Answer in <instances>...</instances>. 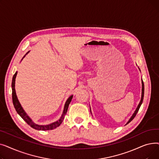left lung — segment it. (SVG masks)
Segmentation results:
<instances>
[{"label": "left lung", "mask_w": 159, "mask_h": 159, "mask_svg": "<svg viewBox=\"0 0 159 159\" xmlns=\"http://www.w3.org/2000/svg\"><path fill=\"white\" fill-rule=\"evenodd\" d=\"M140 70V69H139ZM144 82H143V79H142V95H141V99H140V102H139V105H138V106H137V107L136 108V110H135V112L133 113V114L132 115V116H131V118L129 119V120L128 121V122L126 124H126H128V123H129L133 119L135 118V116H136V115H137V112L139 111V108H140V106H141V104H142V103H143V98H144ZM90 111H91V108H90Z\"/></svg>", "instance_id": "left-lung-1"}]
</instances>
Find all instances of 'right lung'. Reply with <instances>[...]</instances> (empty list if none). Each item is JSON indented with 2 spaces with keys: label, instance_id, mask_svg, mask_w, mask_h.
I'll return each instance as SVG.
<instances>
[{
  "label": "right lung",
  "instance_id": "obj_1",
  "mask_svg": "<svg viewBox=\"0 0 159 159\" xmlns=\"http://www.w3.org/2000/svg\"><path fill=\"white\" fill-rule=\"evenodd\" d=\"M30 52V51L25 55L23 58H22V60L23 58L25 57L28 53ZM21 60V61H22ZM16 75H17V71H16L15 75H13V79H12V83H11V88H12V100H13V106L15 108V110L17 112V113L21 116V117L23 119V120L26 122L28 125L33 128V129H37V130H42V131H46V130H52L53 129H55L56 128L60 126V125L62 124L64 119V116L67 113V111H68V108L69 106V104H70L71 101V99L73 98V95H71L68 100H67L64 107V110L62 112V114L61 116V118L58 119V120L51 123L49 124H47V125H39L35 124L34 122H33L31 119L30 117V116L27 115V113L25 112V111L24 110V109L22 108L20 103L19 102L17 96L16 95V91H15V79L16 77Z\"/></svg>",
  "mask_w": 159,
  "mask_h": 159
}]
</instances>
